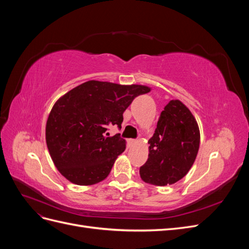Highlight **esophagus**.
Listing matches in <instances>:
<instances>
[{"label": "esophagus", "instance_id": "34e87169", "mask_svg": "<svg viewBox=\"0 0 249 249\" xmlns=\"http://www.w3.org/2000/svg\"><path fill=\"white\" fill-rule=\"evenodd\" d=\"M129 143H130V144L134 145V144H136L137 141H136V140H133V139H130V140H129Z\"/></svg>", "mask_w": 249, "mask_h": 249}]
</instances>
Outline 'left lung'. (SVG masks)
Returning <instances> with one entry per match:
<instances>
[{
    "label": "left lung",
    "instance_id": "1",
    "mask_svg": "<svg viewBox=\"0 0 249 249\" xmlns=\"http://www.w3.org/2000/svg\"><path fill=\"white\" fill-rule=\"evenodd\" d=\"M200 133L191 111L178 100L170 101L148 140V159L140 167L143 182L166 186L183 178L196 159Z\"/></svg>",
    "mask_w": 249,
    "mask_h": 249
}]
</instances>
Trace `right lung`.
Here are the masks:
<instances>
[{"label": "right lung", "instance_id": "right-lung-1", "mask_svg": "<svg viewBox=\"0 0 249 249\" xmlns=\"http://www.w3.org/2000/svg\"><path fill=\"white\" fill-rule=\"evenodd\" d=\"M149 91L144 85L91 80L60 97L46 125L47 145L59 172L80 186L106 178L126 143L119 134L110 137L108 127H122L125 109Z\"/></svg>", "mask_w": 249, "mask_h": 249}]
</instances>
